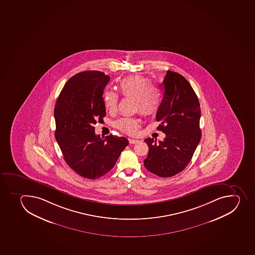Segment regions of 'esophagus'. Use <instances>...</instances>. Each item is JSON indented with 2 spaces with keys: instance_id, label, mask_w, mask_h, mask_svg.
Returning a JSON list of instances; mask_svg holds the SVG:
<instances>
[{
  "instance_id": "esophagus-1",
  "label": "esophagus",
  "mask_w": 255,
  "mask_h": 255,
  "mask_svg": "<svg viewBox=\"0 0 255 255\" xmlns=\"http://www.w3.org/2000/svg\"><path fill=\"white\" fill-rule=\"evenodd\" d=\"M128 142H129V143H137L139 142V140L138 139H136V138H128Z\"/></svg>"
}]
</instances>
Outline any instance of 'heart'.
Segmentation results:
<instances>
[{
  "mask_svg": "<svg viewBox=\"0 0 255 255\" xmlns=\"http://www.w3.org/2000/svg\"><path fill=\"white\" fill-rule=\"evenodd\" d=\"M119 89L123 97L135 99V108L139 113L150 117L160 108V91L153 85L149 78L141 75L131 76L122 79ZM119 96L113 91H106L103 94L105 108L111 113L117 109ZM116 128L127 133H135L139 127V120L134 117H122L114 123Z\"/></svg>",
  "mask_w": 255,
  "mask_h": 255,
  "instance_id": "1",
  "label": "heart"
}]
</instances>
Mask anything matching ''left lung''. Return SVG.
<instances>
[{
  "label": "left lung",
  "mask_w": 255,
  "mask_h": 255,
  "mask_svg": "<svg viewBox=\"0 0 255 255\" xmlns=\"http://www.w3.org/2000/svg\"><path fill=\"white\" fill-rule=\"evenodd\" d=\"M163 100L156 114L161 124L158 130L165 133L163 141L147 138L146 169L161 177L182 172L192 159L201 140L199 101L188 81L179 73L167 71L163 79Z\"/></svg>",
  "instance_id": "8db88e82"
}]
</instances>
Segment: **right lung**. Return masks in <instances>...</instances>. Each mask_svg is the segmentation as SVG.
Instances as JSON below:
<instances>
[{
    "instance_id": "add662e5",
    "label": "right lung",
    "mask_w": 255,
    "mask_h": 255,
    "mask_svg": "<svg viewBox=\"0 0 255 255\" xmlns=\"http://www.w3.org/2000/svg\"><path fill=\"white\" fill-rule=\"evenodd\" d=\"M110 76L85 71L73 76L58 96L55 107V138L63 158L72 169L88 179L107 174L128 144L125 137L95 133L94 125L103 121L104 88Z\"/></svg>"
}]
</instances>
